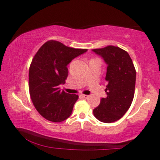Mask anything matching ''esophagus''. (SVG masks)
<instances>
[{"instance_id": "obj_1", "label": "esophagus", "mask_w": 160, "mask_h": 160, "mask_svg": "<svg viewBox=\"0 0 160 160\" xmlns=\"http://www.w3.org/2000/svg\"><path fill=\"white\" fill-rule=\"evenodd\" d=\"M80 97H81L82 98L86 99V98H89V95H80Z\"/></svg>"}]
</instances>
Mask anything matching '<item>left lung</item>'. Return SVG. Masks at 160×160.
<instances>
[{
  "label": "left lung",
  "instance_id": "1",
  "mask_svg": "<svg viewBox=\"0 0 160 160\" xmlns=\"http://www.w3.org/2000/svg\"><path fill=\"white\" fill-rule=\"evenodd\" d=\"M92 51L102 56L108 65L107 97L102 98L100 104L93 110V114L101 122L111 123L122 118L131 106L136 71L128 53L120 47L108 46Z\"/></svg>",
  "mask_w": 160,
  "mask_h": 160
}]
</instances>
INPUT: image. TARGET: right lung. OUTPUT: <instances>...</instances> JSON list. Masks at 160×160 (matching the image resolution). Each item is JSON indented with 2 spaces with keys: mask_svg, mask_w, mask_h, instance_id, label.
<instances>
[{
  "mask_svg": "<svg viewBox=\"0 0 160 160\" xmlns=\"http://www.w3.org/2000/svg\"><path fill=\"white\" fill-rule=\"evenodd\" d=\"M86 51L49 40L33 58L29 68V92L36 110L47 120L62 122L71 116L78 95L62 91L59 86L65 83L68 75L67 65Z\"/></svg>",
  "mask_w": 160,
  "mask_h": 160,
  "instance_id": "right-lung-1",
  "label": "right lung"
}]
</instances>
